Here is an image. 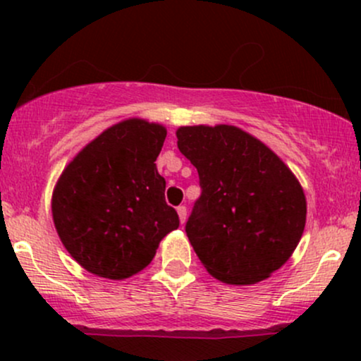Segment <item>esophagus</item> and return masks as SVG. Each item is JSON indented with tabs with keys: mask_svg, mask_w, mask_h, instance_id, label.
<instances>
[{
	"mask_svg": "<svg viewBox=\"0 0 361 361\" xmlns=\"http://www.w3.org/2000/svg\"><path fill=\"white\" fill-rule=\"evenodd\" d=\"M176 210H178V215H180V222L185 224L186 222V207L180 205Z\"/></svg>",
	"mask_w": 361,
	"mask_h": 361,
	"instance_id": "34e87169",
	"label": "esophagus"
}]
</instances>
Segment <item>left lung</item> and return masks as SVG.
Segmentation results:
<instances>
[{"label":"left lung","mask_w":361,"mask_h":361,"mask_svg":"<svg viewBox=\"0 0 361 361\" xmlns=\"http://www.w3.org/2000/svg\"><path fill=\"white\" fill-rule=\"evenodd\" d=\"M176 137L200 178L202 195L185 227L198 259L224 283L268 279L304 233L307 202L299 180L239 127H180Z\"/></svg>","instance_id":"left-lung-1"}]
</instances>
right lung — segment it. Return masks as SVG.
Here are the masks:
<instances>
[{
  "label": "right lung",
  "mask_w": 361,
  "mask_h": 361,
  "mask_svg": "<svg viewBox=\"0 0 361 361\" xmlns=\"http://www.w3.org/2000/svg\"><path fill=\"white\" fill-rule=\"evenodd\" d=\"M166 127L128 118L103 130L73 157L52 192L62 244L86 271L110 280L135 275L178 229L154 161Z\"/></svg>",
  "instance_id": "obj_1"
}]
</instances>
